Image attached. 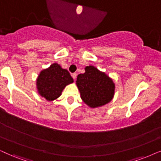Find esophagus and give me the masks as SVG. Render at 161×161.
I'll return each instance as SVG.
<instances>
[{
	"label": "esophagus",
	"mask_w": 161,
	"mask_h": 161,
	"mask_svg": "<svg viewBox=\"0 0 161 161\" xmlns=\"http://www.w3.org/2000/svg\"><path fill=\"white\" fill-rule=\"evenodd\" d=\"M72 77L73 78V79H74V80H75L76 77H77V73H73V74L72 75Z\"/></svg>",
	"instance_id": "esophagus-1"
}]
</instances>
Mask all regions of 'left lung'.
<instances>
[{"mask_svg":"<svg viewBox=\"0 0 161 161\" xmlns=\"http://www.w3.org/2000/svg\"><path fill=\"white\" fill-rule=\"evenodd\" d=\"M76 84L81 99L91 108L105 105L114 97L113 80L95 66H86L85 72L78 75Z\"/></svg>","mask_w":161,"mask_h":161,"instance_id":"8db88e82","label":"left lung"}]
</instances>
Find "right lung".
Returning <instances> with one entry per match:
<instances>
[{
    "mask_svg": "<svg viewBox=\"0 0 161 161\" xmlns=\"http://www.w3.org/2000/svg\"><path fill=\"white\" fill-rule=\"evenodd\" d=\"M73 82L69 72L55 63L40 72L36 85L39 95L52 101L60 97L64 89Z\"/></svg>",
    "mask_w": 161,
    "mask_h": 161,
    "instance_id": "1",
    "label": "right lung"
}]
</instances>
